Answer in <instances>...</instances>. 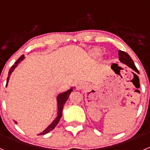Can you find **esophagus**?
<instances>
[{
    "instance_id": "esophagus-1",
    "label": "esophagus",
    "mask_w": 150,
    "mask_h": 150,
    "mask_svg": "<svg viewBox=\"0 0 150 150\" xmlns=\"http://www.w3.org/2000/svg\"><path fill=\"white\" fill-rule=\"evenodd\" d=\"M75 86H76V89H81V88H84L85 83L82 81H77L75 83Z\"/></svg>"
}]
</instances>
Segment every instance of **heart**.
<instances>
[{"label":"heart","instance_id":"obj_1","mask_svg":"<svg viewBox=\"0 0 150 150\" xmlns=\"http://www.w3.org/2000/svg\"><path fill=\"white\" fill-rule=\"evenodd\" d=\"M100 51L98 49H94L90 52V55L93 58H97V57L100 56Z\"/></svg>","mask_w":150,"mask_h":150}]
</instances>
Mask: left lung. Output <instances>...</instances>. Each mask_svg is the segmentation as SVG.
Here are the masks:
<instances>
[{
	"label": "left lung",
	"instance_id": "obj_1",
	"mask_svg": "<svg viewBox=\"0 0 150 150\" xmlns=\"http://www.w3.org/2000/svg\"><path fill=\"white\" fill-rule=\"evenodd\" d=\"M119 59H120V62L122 63L126 64L128 67H129L130 68H132L133 71H134L135 72L138 73V70L137 69L136 66H135L133 60L132 59V58L130 57V55L128 53H126L125 52L121 51V50H119ZM114 65V64H113ZM111 66V67L112 68V66Z\"/></svg>",
	"mask_w": 150,
	"mask_h": 150
}]
</instances>
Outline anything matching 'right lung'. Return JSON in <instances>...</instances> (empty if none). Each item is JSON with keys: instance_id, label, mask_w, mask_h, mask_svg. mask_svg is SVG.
I'll return each instance as SVG.
<instances>
[{"instance_id": "add662e5", "label": "right lung", "mask_w": 150, "mask_h": 150, "mask_svg": "<svg viewBox=\"0 0 150 150\" xmlns=\"http://www.w3.org/2000/svg\"><path fill=\"white\" fill-rule=\"evenodd\" d=\"M24 59H25V55H22V56L19 57V59H18V60L15 62V64H13V65L10 67V71H9V74H8V77H7V80H6V86H7L8 82H9L10 76V75H11L12 72H13L14 70H15V68L17 67V66H18V64L20 63L22 61H23ZM73 91V87H71L70 89H68L67 91H64V92H62V93H60L59 95H58V96H57V103H58V112H57L56 118H55V120H53V122H52L51 124H50V125H49V126L47 127V128H46L44 131H43V132H42L41 133H40L39 135L46 134L49 133L50 132H51L52 130H53L54 128H55V126H56L57 125H58L59 120H61V118H62V110H63L64 105V104L66 103V101L67 100V99H68L69 96H70V95H71V91ZM15 123H16L17 124V122L16 121H15Z\"/></svg>"}]
</instances>
